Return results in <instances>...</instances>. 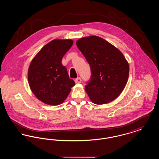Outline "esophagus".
Masks as SVG:
<instances>
[{"label": "esophagus", "instance_id": "1", "mask_svg": "<svg viewBox=\"0 0 159 159\" xmlns=\"http://www.w3.org/2000/svg\"><path fill=\"white\" fill-rule=\"evenodd\" d=\"M75 81L76 83H81V82H82V79H81V78H80V77H77V79H76L75 80Z\"/></svg>", "mask_w": 159, "mask_h": 159}]
</instances>
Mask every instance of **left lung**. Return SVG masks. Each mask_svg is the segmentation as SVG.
Returning <instances> with one entry per match:
<instances>
[{
  "label": "left lung",
  "mask_w": 159,
  "mask_h": 159,
  "mask_svg": "<svg viewBox=\"0 0 159 159\" xmlns=\"http://www.w3.org/2000/svg\"><path fill=\"white\" fill-rule=\"evenodd\" d=\"M76 45L91 67V79L84 89L92 102L104 104L117 98L126 84L129 73L123 53L97 36L81 38Z\"/></svg>",
  "instance_id": "1"
}]
</instances>
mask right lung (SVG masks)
<instances>
[{"label": "right lung", "mask_w": 159, "mask_h": 159, "mask_svg": "<svg viewBox=\"0 0 159 159\" xmlns=\"http://www.w3.org/2000/svg\"><path fill=\"white\" fill-rule=\"evenodd\" d=\"M70 39H55L46 44L31 62L28 80L31 90L40 101L57 106L63 102L75 86L62 58L73 45Z\"/></svg>", "instance_id": "add662e5"}]
</instances>
